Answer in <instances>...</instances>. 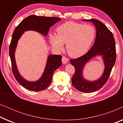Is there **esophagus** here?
Returning a JSON list of instances; mask_svg holds the SVG:
<instances>
[{"label": "esophagus", "instance_id": "1", "mask_svg": "<svg viewBox=\"0 0 123 123\" xmlns=\"http://www.w3.org/2000/svg\"><path fill=\"white\" fill-rule=\"evenodd\" d=\"M68 59H67L66 57L65 56H63V58H62V63H63V64H67L68 63Z\"/></svg>", "mask_w": 123, "mask_h": 123}]
</instances>
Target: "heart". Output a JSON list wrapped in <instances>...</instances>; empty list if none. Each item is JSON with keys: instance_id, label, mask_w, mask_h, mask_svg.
<instances>
[{"instance_id": "1", "label": "heart", "mask_w": 123, "mask_h": 123, "mask_svg": "<svg viewBox=\"0 0 123 123\" xmlns=\"http://www.w3.org/2000/svg\"><path fill=\"white\" fill-rule=\"evenodd\" d=\"M56 35L50 34L49 41L56 50L65 48L68 54L73 58L83 55L90 48L95 36V30L90 25H83L68 22L58 27Z\"/></svg>"}]
</instances>
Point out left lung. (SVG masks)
I'll list each match as a JSON object with an SVG mask.
<instances>
[{
	"label": "left lung",
	"instance_id": "1",
	"mask_svg": "<svg viewBox=\"0 0 123 123\" xmlns=\"http://www.w3.org/2000/svg\"><path fill=\"white\" fill-rule=\"evenodd\" d=\"M91 22L96 30L95 43L91 49L80 58L70 59L74 67L75 73L72 78V85L77 90L83 92H95L104 86L110 76L116 60L115 41L111 32L103 23L96 19H82ZM101 56L103 60L105 68L101 76L97 80L90 81L84 78L83 70L85 64L96 56Z\"/></svg>",
	"mask_w": 123,
	"mask_h": 123
}]
</instances>
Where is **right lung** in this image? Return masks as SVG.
I'll list each match as a JSON object with an SVG mask.
<instances>
[{"mask_svg":"<svg viewBox=\"0 0 123 123\" xmlns=\"http://www.w3.org/2000/svg\"><path fill=\"white\" fill-rule=\"evenodd\" d=\"M61 20L60 18L39 17L32 15L23 20L13 32L9 46V56L11 58L13 74L16 80L22 86L27 90L33 91H40L46 89L51 82L54 72L62 66V57L59 55H49L45 66L44 72L39 80L36 81H28L20 74L15 59V52L18 40L25 31H34L47 36L50 28Z\"/></svg>","mask_w":123,"mask_h":123,"instance_id":"1","label":"right lung"}]
</instances>
